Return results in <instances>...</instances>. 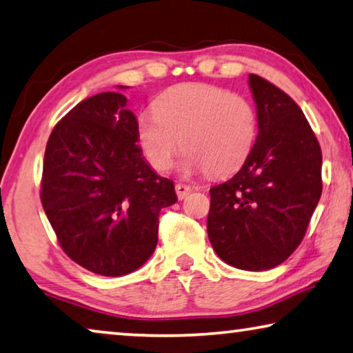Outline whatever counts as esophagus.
Masks as SVG:
<instances>
[{"instance_id": "1", "label": "esophagus", "mask_w": 353, "mask_h": 353, "mask_svg": "<svg viewBox=\"0 0 353 353\" xmlns=\"http://www.w3.org/2000/svg\"><path fill=\"white\" fill-rule=\"evenodd\" d=\"M192 190H193V188L190 187V185H185V183H177V185H176V194H177V198H179V199H183L190 192H192Z\"/></svg>"}]
</instances>
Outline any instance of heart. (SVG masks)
Returning <instances> with one entry per match:
<instances>
[{
	"label": "heart",
	"instance_id": "b5f03b06",
	"mask_svg": "<svg viewBox=\"0 0 353 353\" xmlns=\"http://www.w3.org/2000/svg\"><path fill=\"white\" fill-rule=\"evenodd\" d=\"M257 116L253 103L226 89L192 83L168 89L141 114L137 138L155 171H168L179 149L187 150L183 172L226 176L245 163L253 149Z\"/></svg>",
	"mask_w": 353,
	"mask_h": 353
}]
</instances>
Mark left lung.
<instances>
[{"label":"left lung","instance_id":"obj_1","mask_svg":"<svg viewBox=\"0 0 353 353\" xmlns=\"http://www.w3.org/2000/svg\"><path fill=\"white\" fill-rule=\"evenodd\" d=\"M248 83L259 133L237 174L210 188L207 234L226 264L261 272L303 240L322 194V152L286 92L254 74Z\"/></svg>","mask_w":353,"mask_h":353}]
</instances>
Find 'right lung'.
I'll return each instance as SVG.
<instances>
[{"label":"right lung","mask_w":353,"mask_h":353,"mask_svg":"<svg viewBox=\"0 0 353 353\" xmlns=\"http://www.w3.org/2000/svg\"><path fill=\"white\" fill-rule=\"evenodd\" d=\"M124 89V86H121ZM138 121L119 92L74 106L48 138L41 199L64 253L86 270L122 276L159 242V215L174 183L144 160Z\"/></svg>","instance_id":"1"}]
</instances>
